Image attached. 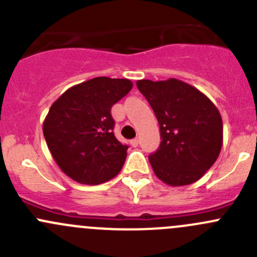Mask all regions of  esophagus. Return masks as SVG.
<instances>
[{
    "label": "esophagus",
    "mask_w": 257,
    "mask_h": 257,
    "mask_svg": "<svg viewBox=\"0 0 257 257\" xmlns=\"http://www.w3.org/2000/svg\"><path fill=\"white\" fill-rule=\"evenodd\" d=\"M138 143H139V142H138V139H137V138L132 139V141H131V145H132V147H134V148L138 147Z\"/></svg>",
    "instance_id": "esophagus-1"
}]
</instances>
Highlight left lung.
<instances>
[{
	"label": "left lung",
	"mask_w": 257,
	"mask_h": 257,
	"mask_svg": "<svg viewBox=\"0 0 257 257\" xmlns=\"http://www.w3.org/2000/svg\"><path fill=\"white\" fill-rule=\"evenodd\" d=\"M154 110L162 143L149 155L154 174L170 186L198 181L216 162L222 145V119L203 92L177 78L137 80Z\"/></svg>",
	"instance_id": "8db88e82"
}]
</instances>
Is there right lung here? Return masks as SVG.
I'll list each match as a JSON object with an SVG mask.
<instances>
[{
	"label": "right lung",
	"instance_id": "right-lung-1",
	"mask_svg": "<svg viewBox=\"0 0 257 257\" xmlns=\"http://www.w3.org/2000/svg\"><path fill=\"white\" fill-rule=\"evenodd\" d=\"M132 87L129 79L97 77L71 87L51 105L43 136L67 177L98 185L120 172L128 147L114 136L110 109Z\"/></svg>",
	"mask_w": 257,
	"mask_h": 257
}]
</instances>
